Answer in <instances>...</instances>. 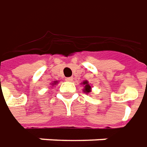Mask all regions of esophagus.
<instances>
[{
  "mask_svg": "<svg viewBox=\"0 0 147 147\" xmlns=\"http://www.w3.org/2000/svg\"><path fill=\"white\" fill-rule=\"evenodd\" d=\"M73 80V77H67V78H66V81H72Z\"/></svg>",
  "mask_w": 147,
  "mask_h": 147,
  "instance_id": "34e87169",
  "label": "esophagus"
}]
</instances>
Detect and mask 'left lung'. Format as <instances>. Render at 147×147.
Returning a JSON list of instances; mask_svg holds the SVG:
<instances>
[{
  "instance_id": "1",
  "label": "left lung",
  "mask_w": 147,
  "mask_h": 147,
  "mask_svg": "<svg viewBox=\"0 0 147 147\" xmlns=\"http://www.w3.org/2000/svg\"><path fill=\"white\" fill-rule=\"evenodd\" d=\"M81 84H83V92L84 93H85V94H89L91 91H92V85L89 83V81L88 80H84L83 81Z\"/></svg>"
}]
</instances>
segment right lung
Masks as SVG:
<instances>
[{
  "instance_id": "obj_1",
  "label": "right lung",
  "mask_w": 147,
  "mask_h": 147,
  "mask_svg": "<svg viewBox=\"0 0 147 147\" xmlns=\"http://www.w3.org/2000/svg\"><path fill=\"white\" fill-rule=\"evenodd\" d=\"M58 80H54V81H53L52 83L50 84V85H51V87H52V86H53V85H56V84H58Z\"/></svg>"
}]
</instances>
